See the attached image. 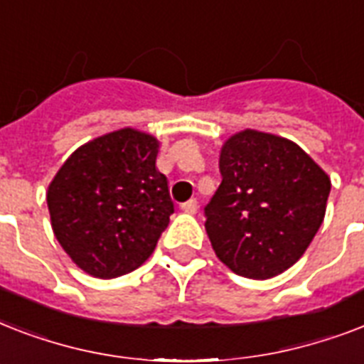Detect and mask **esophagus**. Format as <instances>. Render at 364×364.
<instances>
[{
  "label": "esophagus",
  "instance_id": "esophagus-1",
  "mask_svg": "<svg viewBox=\"0 0 364 364\" xmlns=\"http://www.w3.org/2000/svg\"><path fill=\"white\" fill-rule=\"evenodd\" d=\"M181 210L185 211V213H196L198 211V202L196 200H188V202H185V204H181Z\"/></svg>",
  "mask_w": 364,
  "mask_h": 364
}]
</instances>
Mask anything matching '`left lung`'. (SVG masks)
I'll list each match as a JSON object with an SVG mask.
<instances>
[{
  "label": "left lung",
  "mask_w": 364,
  "mask_h": 364,
  "mask_svg": "<svg viewBox=\"0 0 364 364\" xmlns=\"http://www.w3.org/2000/svg\"><path fill=\"white\" fill-rule=\"evenodd\" d=\"M205 232L234 274L268 279L304 255L321 227L331 179L296 143L257 130L228 137Z\"/></svg>",
  "instance_id": "obj_1"
}]
</instances>
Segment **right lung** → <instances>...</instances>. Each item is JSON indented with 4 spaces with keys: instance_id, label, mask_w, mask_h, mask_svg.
<instances>
[{
    "instance_id": "right-lung-1",
    "label": "right lung",
    "mask_w": 364,
    "mask_h": 364,
    "mask_svg": "<svg viewBox=\"0 0 364 364\" xmlns=\"http://www.w3.org/2000/svg\"><path fill=\"white\" fill-rule=\"evenodd\" d=\"M156 154V137L122 128L77 149L48 185L54 236L90 276L139 268L168 227L173 202Z\"/></svg>"
}]
</instances>
